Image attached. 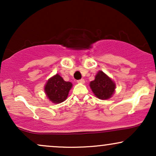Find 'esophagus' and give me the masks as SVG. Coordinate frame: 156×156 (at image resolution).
I'll return each mask as SVG.
<instances>
[{"label":"esophagus","instance_id":"34e87169","mask_svg":"<svg viewBox=\"0 0 156 156\" xmlns=\"http://www.w3.org/2000/svg\"><path fill=\"white\" fill-rule=\"evenodd\" d=\"M84 82H85L84 79H80V80H78V83H84Z\"/></svg>","mask_w":156,"mask_h":156}]
</instances>
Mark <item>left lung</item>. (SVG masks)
<instances>
[{
	"label": "left lung",
	"instance_id": "left-lung-1",
	"mask_svg": "<svg viewBox=\"0 0 156 156\" xmlns=\"http://www.w3.org/2000/svg\"><path fill=\"white\" fill-rule=\"evenodd\" d=\"M89 86L94 95L101 100L112 98L116 88V84L112 78L101 70L97 73L95 78L90 82Z\"/></svg>",
	"mask_w": 156,
	"mask_h": 156
}]
</instances>
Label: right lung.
Here are the masks:
<instances>
[{
  "instance_id": "right-lung-1",
  "label": "right lung",
  "mask_w": 156,
  "mask_h": 156,
  "mask_svg": "<svg viewBox=\"0 0 156 156\" xmlns=\"http://www.w3.org/2000/svg\"><path fill=\"white\" fill-rule=\"evenodd\" d=\"M73 87L71 82L65 81L58 74L50 78L44 86V92L48 99L53 103H61L67 98Z\"/></svg>"
}]
</instances>
